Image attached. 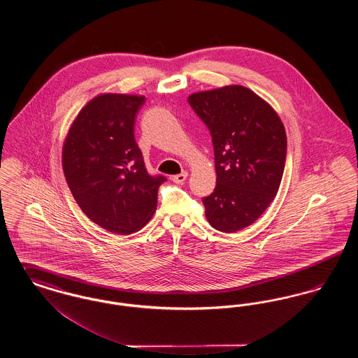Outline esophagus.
Masks as SVG:
<instances>
[{
	"instance_id": "obj_1",
	"label": "esophagus",
	"mask_w": 358,
	"mask_h": 358,
	"mask_svg": "<svg viewBox=\"0 0 358 358\" xmlns=\"http://www.w3.org/2000/svg\"><path fill=\"white\" fill-rule=\"evenodd\" d=\"M187 178V171H182V173H180V174H176V176H173V177H171L173 182H176V184H182V182H184Z\"/></svg>"
}]
</instances>
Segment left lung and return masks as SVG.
<instances>
[{
    "label": "left lung",
    "mask_w": 358,
    "mask_h": 358,
    "mask_svg": "<svg viewBox=\"0 0 358 358\" xmlns=\"http://www.w3.org/2000/svg\"><path fill=\"white\" fill-rule=\"evenodd\" d=\"M215 149L216 187L203 199L208 222L225 234L254 224L271 204L285 171L286 130L273 106L244 85L189 95Z\"/></svg>",
    "instance_id": "1"
}]
</instances>
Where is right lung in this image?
<instances>
[{
    "mask_svg": "<svg viewBox=\"0 0 358 358\" xmlns=\"http://www.w3.org/2000/svg\"><path fill=\"white\" fill-rule=\"evenodd\" d=\"M143 101V95H96L75 117L63 143V171L75 201L113 234L142 229L166 180L148 174L136 143L134 120Z\"/></svg>",
    "mask_w": 358,
    "mask_h": 358,
    "instance_id": "1",
    "label": "right lung"
}]
</instances>
